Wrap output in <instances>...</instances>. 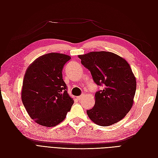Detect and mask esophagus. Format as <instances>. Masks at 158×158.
Returning <instances> with one entry per match:
<instances>
[{"label":"esophagus","instance_id":"obj_1","mask_svg":"<svg viewBox=\"0 0 158 158\" xmlns=\"http://www.w3.org/2000/svg\"><path fill=\"white\" fill-rule=\"evenodd\" d=\"M83 97H84V95H80V96H78L76 98H77L78 100H80Z\"/></svg>","mask_w":158,"mask_h":158}]
</instances>
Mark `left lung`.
Instances as JSON below:
<instances>
[{
	"label": "left lung",
	"mask_w": 158,
	"mask_h": 158,
	"mask_svg": "<svg viewBox=\"0 0 158 158\" xmlns=\"http://www.w3.org/2000/svg\"><path fill=\"white\" fill-rule=\"evenodd\" d=\"M94 82L103 89L95 94L93 108L87 110L89 118L99 126L107 127L120 121L133 105L136 82L125 59L111 52L95 51L78 55Z\"/></svg>",
	"instance_id": "obj_1"
}]
</instances>
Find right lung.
Instances as JSON below:
<instances>
[{
	"instance_id": "obj_1",
	"label": "right lung",
	"mask_w": 158,
	"mask_h": 158,
	"mask_svg": "<svg viewBox=\"0 0 158 158\" xmlns=\"http://www.w3.org/2000/svg\"><path fill=\"white\" fill-rule=\"evenodd\" d=\"M69 55L51 52L28 66L23 80L22 100L30 117L40 125L55 127L63 121L74 103L63 79Z\"/></svg>"
}]
</instances>
